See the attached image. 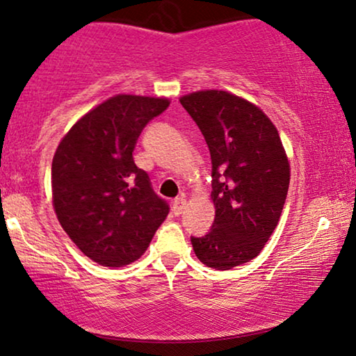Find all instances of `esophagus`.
<instances>
[{
  "mask_svg": "<svg viewBox=\"0 0 356 356\" xmlns=\"http://www.w3.org/2000/svg\"><path fill=\"white\" fill-rule=\"evenodd\" d=\"M184 207H186V199L178 197V199H175V201H173L172 211H173L175 216H179V213L184 211Z\"/></svg>",
  "mask_w": 356,
  "mask_h": 356,
  "instance_id": "esophagus-1",
  "label": "esophagus"
}]
</instances>
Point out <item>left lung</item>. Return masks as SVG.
Here are the masks:
<instances>
[{
	"instance_id": "obj_1",
	"label": "left lung",
	"mask_w": 356,
	"mask_h": 356,
	"mask_svg": "<svg viewBox=\"0 0 356 356\" xmlns=\"http://www.w3.org/2000/svg\"><path fill=\"white\" fill-rule=\"evenodd\" d=\"M204 134L212 159L211 232L191 238L197 259L228 270L259 254L289 193L290 162L275 124L259 106L232 92L207 89L179 97Z\"/></svg>"
}]
</instances>
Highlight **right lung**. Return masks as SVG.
Segmentation results:
<instances>
[{"mask_svg": "<svg viewBox=\"0 0 356 356\" xmlns=\"http://www.w3.org/2000/svg\"><path fill=\"white\" fill-rule=\"evenodd\" d=\"M168 105L167 97L113 95L81 116L58 144L53 209L72 243L97 264L139 259L168 216L133 157L140 131Z\"/></svg>", "mask_w": 356, "mask_h": 356, "instance_id": "right-lung-1", "label": "right lung"}]
</instances>
